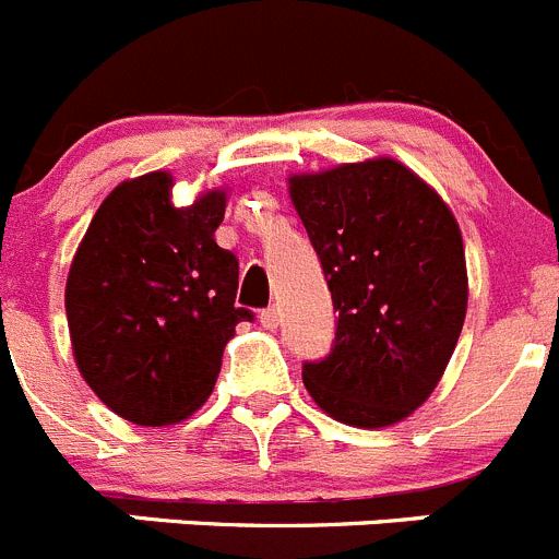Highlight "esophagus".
Returning a JSON list of instances; mask_svg holds the SVG:
<instances>
[{
  "instance_id": "34e87169",
  "label": "esophagus",
  "mask_w": 559,
  "mask_h": 559,
  "mask_svg": "<svg viewBox=\"0 0 559 559\" xmlns=\"http://www.w3.org/2000/svg\"><path fill=\"white\" fill-rule=\"evenodd\" d=\"M259 322H262V328H267V331H275V328L281 325V314L275 306H270V309H264L262 314H259Z\"/></svg>"
}]
</instances>
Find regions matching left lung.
Instances as JSON below:
<instances>
[{
    "mask_svg": "<svg viewBox=\"0 0 559 559\" xmlns=\"http://www.w3.org/2000/svg\"><path fill=\"white\" fill-rule=\"evenodd\" d=\"M289 198L338 311L331 356L304 364L306 391L364 430L408 419L444 374L466 320L452 209L391 156L289 176Z\"/></svg>",
    "mask_w": 559,
    "mask_h": 559,
    "instance_id": "left-lung-1",
    "label": "left lung"
}]
</instances>
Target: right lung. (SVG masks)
<instances>
[{
  "instance_id": "obj_1",
  "label": "right lung",
  "mask_w": 559,
  "mask_h": 559,
  "mask_svg": "<svg viewBox=\"0 0 559 559\" xmlns=\"http://www.w3.org/2000/svg\"><path fill=\"white\" fill-rule=\"evenodd\" d=\"M168 170L127 179L93 215L66 281L71 350L85 383L121 419L165 427L217 383L234 328L239 262L215 242L226 190L170 201Z\"/></svg>"
}]
</instances>
